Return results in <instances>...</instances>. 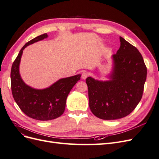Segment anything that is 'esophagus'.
Instances as JSON below:
<instances>
[{"label": "esophagus", "mask_w": 159, "mask_h": 159, "mask_svg": "<svg viewBox=\"0 0 159 159\" xmlns=\"http://www.w3.org/2000/svg\"><path fill=\"white\" fill-rule=\"evenodd\" d=\"M88 74L86 73L85 71H83L82 73H81V78H82L83 80H85L88 78Z\"/></svg>", "instance_id": "esophagus-1"}]
</instances>
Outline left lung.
Wrapping results in <instances>:
<instances>
[{"instance_id": "1", "label": "left lung", "mask_w": 159, "mask_h": 159, "mask_svg": "<svg viewBox=\"0 0 159 159\" xmlns=\"http://www.w3.org/2000/svg\"><path fill=\"white\" fill-rule=\"evenodd\" d=\"M121 46L112 56L114 67L111 80L88 77L89 108L97 117L114 120L127 116L142 98L147 67L136 47L120 36Z\"/></svg>"}]
</instances>
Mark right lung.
<instances>
[{
	"instance_id": "add662e5",
	"label": "right lung",
	"mask_w": 159,
	"mask_h": 159,
	"mask_svg": "<svg viewBox=\"0 0 159 159\" xmlns=\"http://www.w3.org/2000/svg\"><path fill=\"white\" fill-rule=\"evenodd\" d=\"M47 37V34H43L28 42L14 61L11 72V89L14 101L27 116L40 121L54 119L64 113L67 97L81 77L78 74L60 79L44 89L32 88L24 82L19 73L23 50L28 45Z\"/></svg>"
}]
</instances>
